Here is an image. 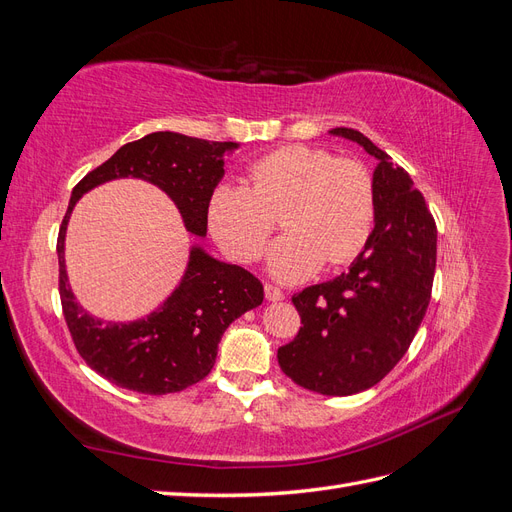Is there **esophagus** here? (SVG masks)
<instances>
[{"instance_id":"esophagus-1","label":"esophagus","mask_w":512,"mask_h":512,"mask_svg":"<svg viewBox=\"0 0 512 512\" xmlns=\"http://www.w3.org/2000/svg\"><path fill=\"white\" fill-rule=\"evenodd\" d=\"M265 297H267V301L277 303V301H284V292H282L280 288H275V286L267 284V286H265Z\"/></svg>"}]
</instances>
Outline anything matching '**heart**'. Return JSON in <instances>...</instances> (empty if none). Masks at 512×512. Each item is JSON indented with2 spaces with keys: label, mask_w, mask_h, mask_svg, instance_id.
<instances>
[{
  "label": "heart",
  "mask_w": 512,
  "mask_h": 512,
  "mask_svg": "<svg viewBox=\"0 0 512 512\" xmlns=\"http://www.w3.org/2000/svg\"><path fill=\"white\" fill-rule=\"evenodd\" d=\"M252 188L224 181L209 196L213 237L241 262L256 260L282 215L286 235L267 256L275 280L312 277L324 260L346 265L359 256L376 224V190L367 170L333 151L286 145L256 160Z\"/></svg>",
  "instance_id": "heart-1"
}]
</instances>
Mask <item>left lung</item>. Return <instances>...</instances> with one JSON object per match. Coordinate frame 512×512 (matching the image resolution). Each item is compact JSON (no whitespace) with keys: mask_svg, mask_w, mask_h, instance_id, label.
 I'll use <instances>...</instances> for the list:
<instances>
[{"mask_svg":"<svg viewBox=\"0 0 512 512\" xmlns=\"http://www.w3.org/2000/svg\"><path fill=\"white\" fill-rule=\"evenodd\" d=\"M329 134L378 160L376 224L348 271L294 294L303 327L277 350V363L307 391L346 397L378 384L410 348L431 299L438 230L423 194L389 153L359 130Z\"/></svg>","mask_w":512,"mask_h":512,"instance_id":"left-lung-1","label":"left lung"}]
</instances>
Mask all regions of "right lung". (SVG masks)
Returning <instances> with one entry per match:
<instances>
[{"label": "right lung", "mask_w": 512, "mask_h": 512, "mask_svg": "<svg viewBox=\"0 0 512 512\" xmlns=\"http://www.w3.org/2000/svg\"><path fill=\"white\" fill-rule=\"evenodd\" d=\"M239 143H213L179 132H153L123 145L72 190L59 228V294L74 346L85 363L121 389L166 395L203 380L218 356L224 331L265 299L243 267L192 245L188 265L168 297L143 318L104 320L76 301L66 269V232L81 196L115 179H143L160 188L194 237H207L209 196L224 177V156Z\"/></svg>", "instance_id": "right-lung-1"}]
</instances>
